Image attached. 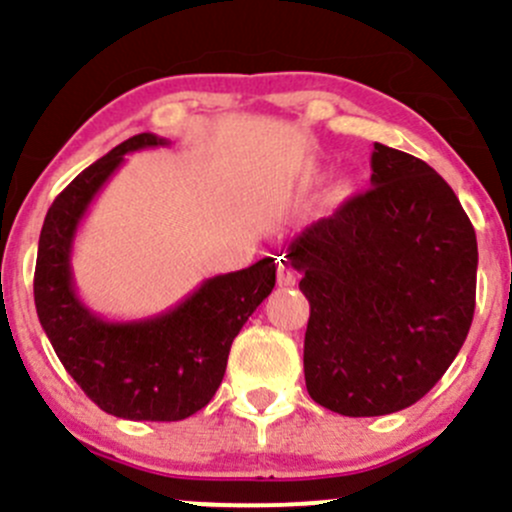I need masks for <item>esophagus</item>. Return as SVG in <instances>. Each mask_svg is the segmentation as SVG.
<instances>
[{
	"label": "esophagus",
	"instance_id": "34e87169",
	"mask_svg": "<svg viewBox=\"0 0 512 512\" xmlns=\"http://www.w3.org/2000/svg\"><path fill=\"white\" fill-rule=\"evenodd\" d=\"M277 262H280V267H277V277H280V285H294V282H297V272H294L285 260H277Z\"/></svg>",
	"mask_w": 512,
	"mask_h": 512
}]
</instances>
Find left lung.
<instances>
[{"instance_id":"8db88e82","label":"left lung","mask_w":512,"mask_h":512,"mask_svg":"<svg viewBox=\"0 0 512 512\" xmlns=\"http://www.w3.org/2000/svg\"><path fill=\"white\" fill-rule=\"evenodd\" d=\"M285 260L302 272L304 381L342 416L416 404L461 352L476 309L478 242L428 163L374 143L371 188L304 227Z\"/></svg>"}]
</instances>
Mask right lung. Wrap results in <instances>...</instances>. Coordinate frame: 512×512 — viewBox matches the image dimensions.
<instances>
[{
    "mask_svg": "<svg viewBox=\"0 0 512 512\" xmlns=\"http://www.w3.org/2000/svg\"><path fill=\"white\" fill-rule=\"evenodd\" d=\"M168 146L138 133L76 175L51 203L39 235L34 302L64 369L106 414L128 421H183L218 391L232 339L272 292V257L205 280L193 294L148 319L108 322L79 299L71 272L74 237L98 190L123 156Z\"/></svg>",
    "mask_w": 512,
    "mask_h": 512,
    "instance_id": "1",
    "label": "right lung"
}]
</instances>
